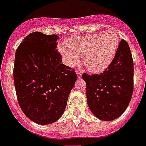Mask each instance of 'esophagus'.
Masks as SVG:
<instances>
[{"instance_id":"obj_1","label":"esophagus","mask_w":146,"mask_h":146,"mask_svg":"<svg viewBox=\"0 0 146 146\" xmlns=\"http://www.w3.org/2000/svg\"><path fill=\"white\" fill-rule=\"evenodd\" d=\"M76 72H77L78 77V78H81V77H82V71H81V70H77V71H76Z\"/></svg>"}]
</instances>
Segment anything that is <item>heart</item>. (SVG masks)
<instances>
[{"mask_svg": "<svg viewBox=\"0 0 146 146\" xmlns=\"http://www.w3.org/2000/svg\"><path fill=\"white\" fill-rule=\"evenodd\" d=\"M66 44H60L58 48L67 64L73 66L78 62V56H83L84 64L88 71L100 73L113 61L119 47V39L115 33L105 31L68 38Z\"/></svg>", "mask_w": 146, "mask_h": 146, "instance_id": "b5f03b06", "label": "heart"}]
</instances>
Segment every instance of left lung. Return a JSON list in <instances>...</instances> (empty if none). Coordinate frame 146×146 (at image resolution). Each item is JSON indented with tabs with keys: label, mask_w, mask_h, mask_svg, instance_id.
I'll use <instances>...</instances> for the list:
<instances>
[{
	"label": "left lung",
	"mask_w": 146,
	"mask_h": 146,
	"mask_svg": "<svg viewBox=\"0 0 146 146\" xmlns=\"http://www.w3.org/2000/svg\"><path fill=\"white\" fill-rule=\"evenodd\" d=\"M134 66L131 50L122 39L110 65L100 74H82L90 110L98 119L111 121L125 111L133 92Z\"/></svg>",
	"instance_id": "left-lung-1"
}]
</instances>
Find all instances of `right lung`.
Segmentation results:
<instances>
[{
	"mask_svg": "<svg viewBox=\"0 0 146 146\" xmlns=\"http://www.w3.org/2000/svg\"><path fill=\"white\" fill-rule=\"evenodd\" d=\"M58 38L56 35L31 33L15 53L13 74L17 102L25 115L40 125L61 118L78 78L74 69L61 63Z\"/></svg>",
	"mask_w": 146,
	"mask_h": 146,
	"instance_id": "obj_1",
	"label": "right lung"
}]
</instances>
